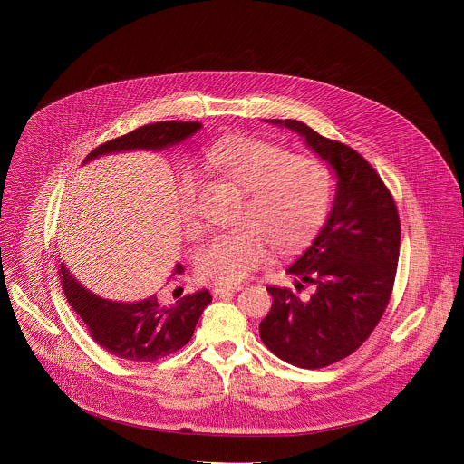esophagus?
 Here are the masks:
<instances>
[{"instance_id":"esophagus-1","label":"esophagus","mask_w":464,"mask_h":464,"mask_svg":"<svg viewBox=\"0 0 464 464\" xmlns=\"http://www.w3.org/2000/svg\"><path fill=\"white\" fill-rule=\"evenodd\" d=\"M239 289H243V285L241 284H234V285H214L212 287V295L214 296H223V295H227V293H236V291H239Z\"/></svg>"}]
</instances>
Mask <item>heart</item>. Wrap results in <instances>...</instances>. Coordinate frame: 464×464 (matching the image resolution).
Here are the masks:
<instances>
[{"label":"heart","instance_id":"b5f03b06","mask_svg":"<svg viewBox=\"0 0 464 464\" xmlns=\"http://www.w3.org/2000/svg\"><path fill=\"white\" fill-rule=\"evenodd\" d=\"M201 162L243 189V227L212 237L199 256V275L219 284H237L266 263L269 246L291 252L324 221L329 205V171L311 155L250 135H223L203 148ZM184 216H193V189L182 180Z\"/></svg>","mask_w":464,"mask_h":464}]
</instances>
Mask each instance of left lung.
<instances>
[{
    "label": "left lung",
    "instance_id": "obj_1",
    "mask_svg": "<svg viewBox=\"0 0 464 464\" xmlns=\"http://www.w3.org/2000/svg\"><path fill=\"white\" fill-rule=\"evenodd\" d=\"M304 137L335 175L331 214L285 271L289 287H267L273 305L259 325L266 346L298 368H324L355 352L382 318L400 254L397 205L377 171L350 146L296 120H266Z\"/></svg>",
    "mask_w": 464,
    "mask_h": 464
}]
</instances>
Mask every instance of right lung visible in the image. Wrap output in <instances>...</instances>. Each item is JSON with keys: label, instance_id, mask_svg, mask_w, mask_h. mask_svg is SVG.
Returning a JSON list of instances; mask_svg holds the SVG:
<instances>
[{"label": "right lung", "instance_id": "1", "mask_svg": "<svg viewBox=\"0 0 464 464\" xmlns=\"http://www.w3.org/2000/svg\"><path fill=\"white\" fill-rule=\"evenodd\" d=\"M199 129L198 121H160L146 125L103 142L85 157L83 164L111 153L135 150L160 151L186 140ZM61 273L67 302L85 322L92 339L112 355L130 362H153L186 346L193 337L203 309L212 302L207 289L186 295L171 305L162 304L157 295L137 302L109 300L85 289L64 263ZM182 273L184 267L177 263L171 276Z\"/></svg>", "mask_w": 464, "mask_h": 464}]
</instances>
